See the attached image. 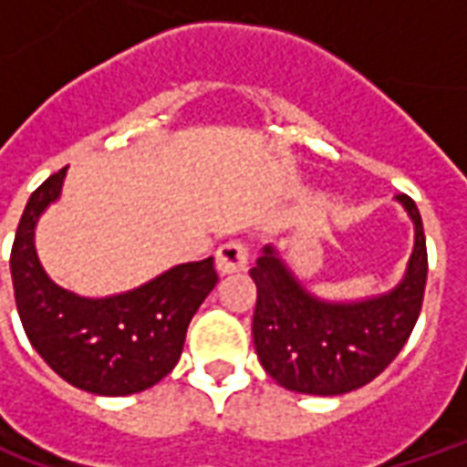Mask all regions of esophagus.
<instances>
[{
	"mask_svg": "<svg viewBox=\"0 0 467 467\" xmlns=\"http://www.w3.org/2000/svg\"><path fill=\"white\" fill-rule=\"evenodd\" d=\"M250 260V250L243 243H227L223 244L217 254H214V265H217V273L220 275H234L243 273Z\"/></svg>",
	"mask_w": 467,
	"mask_h": 467,
	"instance_id": "34e87169",
	"label": "esophagus"
}]
</instances>
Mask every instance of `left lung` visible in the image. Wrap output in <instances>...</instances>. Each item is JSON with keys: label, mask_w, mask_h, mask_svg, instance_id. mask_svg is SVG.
Wrapping results in <instances>:
<instances>
[{"label": "left lung", "mask_w": 467, "mask_h": 467, "mask_svg": "<svg viewBox=\"0 0 467 467\" xmlns=\"http://www.w3.org/2000/svg\"><path fill=\"white\" fill-rule=\"evenodd\" d=\"M398 202L415 223L408 273L392 293L365 303H323L297 283L273 247H265L250 277L257 285L253 337L265 372L283 388L343 395L375 380L408 343L428 280V250L418 207Z\"/></svg>", "instance_id": "obj_1"}]
</instances>
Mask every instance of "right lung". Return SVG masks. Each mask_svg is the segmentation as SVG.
Instances as JSON below:
<instances>
[{"instance_id": "obj_1", "label": "right lung", "mask_w": 467, "mask_h": 467, "mask_svg": "<svg viewBox=\"0 0 467 467\" xmlns=\"http://www.w3.org/2000/svg\"><path fill=\"white\" fill-rule=\"evenodd\" d=\"M65 172L36 187L16 227L9 267L19 320L32 348L69 385L112 398L142 392L172 372L187 325L220 277L207 257L115 297L89 300L62 290L36 260L35 224L59 197Z\"/></svg>"}]
</instances>
